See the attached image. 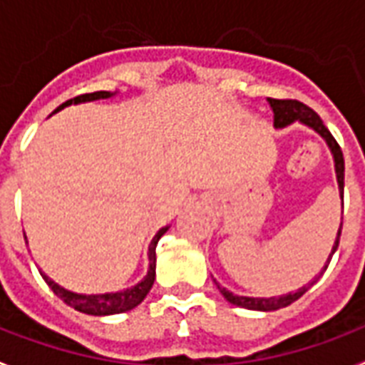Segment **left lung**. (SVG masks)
<instances>
[{"mask_svg": "<svg viewBox=\"0 0 365 365\" xmlns=\"http://www.w3.org/2000/svg\"><path fill=\"white\" fill-rule=\"evenodd\" d=\"M269 108H272V113H274V128L275 130H282V128H287L294 122H299L302 126L310 128L314 132L318 133L319 138L324 139L325 145L329 147L331 157H333V166H335V176H337V185H339V195H341V199H343V191H344V158H343V151H341V147L335 141V138L331 135V132L325 128L324 120L319 118L318 113H314L312 108L306 107L304 103L300 101H291V99H269ZM341 227L343 224L339 226L337 237H335V245H333V249H331V255L327 258V262H325L324 269L319 272V275L324 274L325 269H327V264H329L331 257L335 255V250L339 247V239H341ZM318 275V277H319ZM318 277H314L312 282L304 285V287H300L299 291H294V293H287V294H279V297H241V294H233L232 291H227L226 287H222L216 283V287L220 289V293L224 294V299L227 302H232L233 306H239V308H245V310H257V312H274V310H279V308H285L294 300H299L302 294L308 291V289L312 287L314 283L318 282Z\"/></svg>", "mask_w": 365, "mask_h": 365, "instance_id": "left-lung-1", "label": "left lung"}]
</instances>
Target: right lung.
Listing matches in <instances>:
<instances>
[{
	"label": "right lung",
	"mask_w": 365,
	"mask_h": 365,
	"mask_svg": "<svg viewBox=\"0 0 365 365\" xmlns=\"http://www.w3.org/2000/svg\"><path fill=\"white\" fill-rule=\"evenodd\" d=\"M116 93L120 91H93V93H86V96H78L71 101L63 103L59 107L53 110L59 113L65 107H71V105H80V103H90V101H99V99H110L115 97ZM170 226L160 227L157 232V235L153 237L151 245H149V250H147V258H149V268H147L145 277L139 283L132 285V287L122 289V291H115V293H99V294H86V293H74V291H68V289L61 287L59 283H55L40 269L41 277L46 279V283L49 285L53 293L57 294L63 302H66L68 306H72L74 310L82 314H90V316H113V314H122L128 312V310H133L135 306L141 304L143 299H145L149 291H151L153 283H155V275H157V255H155V249H157L158 239L163 237L164 233L168 232ZM26 239V237H24ZM28 243V241H26Z\"/></svg>",
	"instance_id": "1"
}]
</instances>
